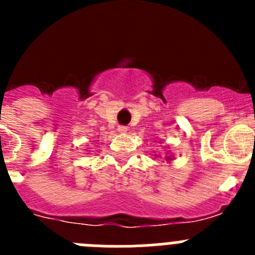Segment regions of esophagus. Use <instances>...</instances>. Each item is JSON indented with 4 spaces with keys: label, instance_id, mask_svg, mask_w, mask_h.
<instances>
[{
    "label": "esophagus",
    "instance_id": "obj_1",
    "mask_svg": "<svg viewBox=\"0 0 255 255\" xmlns=\"http://www.w3.org/2000/svg\"><path fill=\"white\" fill-rule=\"evenodd\" d=\"M117 131L120 132V134H125V132L128 131V128H125V126H119V129H117Z\"/></svg>",
    "mask_w": 255,
    "mask_h": 255
}]
</instances>
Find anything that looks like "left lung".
<instances>
[{"label":"left lung","mask_w":255,"mask_h":255,"mask_svg":"<svg viewBox=\"0 0 255 255\" xmlns=\"http://www.w3.org/2000/svg\"><path fill=\"white\" fill-rule=\"evenodd\" d=\"M162 141H159V144H161ZM155 157H157V154H155ZM164 159H166V161H167V163H171V162L173 161V159H175V157H173V154H171V153H166V154H164Z\"/></svg>","instance_id":"left-lung-1"}]
</instances>
